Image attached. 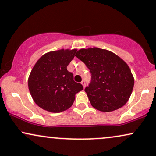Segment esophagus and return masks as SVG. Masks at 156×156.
<instances>
[{
	"instance_id": "1",
	"label": "esophagus",
	"mask_w": 156,
	"mask_h": 156,
	"mask_svg": "<svg viewBox=\"0 0 156 156\" xmlns=\"http://www.w3.org/2000/svg\"><path fill=\"white\" fill-rule=\"evenodd\" d=\"M81 84H82V86H83V87L84 88L85 87V86H86V84H85V82L84 81V80H82V81L81 82Z\"/></svg>"
}]
</instances>
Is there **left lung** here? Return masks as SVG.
I'll return each mask as SVG.
<instances>
[{
    "mask_svg": "<svg viewBox=\"0 0 156 156\" xmlns=\"http://www.w3.org/2000/svg\"><path fill=\"white\" fill-rule=\"evenodd\" d=\"M76 57L92 74V82L84 89L92 106L102 112H111L127 103L134 80L129 67L114 53L99 48H82Z\"/></svg>",
    "mask_w": 156,
    "mask_h": 156,
    "instance_id": "obj_1",
    "label": "left lung"
}]
</instances>
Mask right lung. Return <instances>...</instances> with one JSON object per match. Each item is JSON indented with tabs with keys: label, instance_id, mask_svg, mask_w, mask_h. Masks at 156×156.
I'll list each match as a JSON object with an SVG mask.
<instances>
[{
	"label": "right lung",
	"instance_id": "add662e5",
	"mask_svg": "<svg viewBox=\"0 0 156 156\" xmlns=\"http://www.w3.org/2000/svg\"><path fill=\"white\" fill-rule=\"evenodd\" d=\"M76 49H61L42 55L35 63L28 78V87L34 103L49 112L60 113L69 109L75 95L83 90L74 81L67 66Z\"/></svg>",
	"mask_w": 156,
	"mask_h": 156
}]
</instances>
